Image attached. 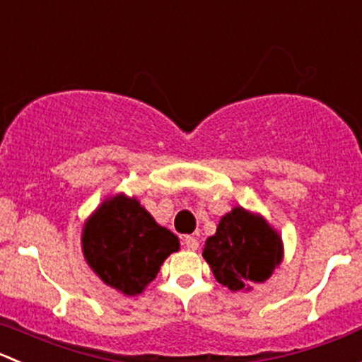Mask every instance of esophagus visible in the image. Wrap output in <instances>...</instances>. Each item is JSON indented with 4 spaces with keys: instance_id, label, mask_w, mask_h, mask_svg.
<instances>
[{
    "instance_id": "1",
    "label": "esophagus",
    "mask_w": 362,
    "mask_h": 362,
    "mask_svg": "<svg viewBox=\"0 0 362 362\" xmlns=\"http://www.w3.org/2000/svg\"><path fill=\"white\" fill-rule=\"evenodd\" d=\"M182 244H184L189 251H196V249L199 247L198 238L191 237V235H185V237H182Z\"/></svg>"
}]
</instances>
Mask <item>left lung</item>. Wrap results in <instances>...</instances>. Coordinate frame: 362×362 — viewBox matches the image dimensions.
I'll use <instances>...</instances> for the list:
<instances>
[{"mask_svg": "<svg viewBox=\"0 0 362 362\" xmlns=\"http://www.w3.org/2000/svg\"><path fill=\"white\" fill-rule=\"evenodd\" d=\"M281 237L265 219L235 206L206 238L203 258L221 285L233 292L263 283L281 263Z\"/></svg>", "mask_w": 362, "mask_h": 362, "instance_id": "obj_1", "label": "left lung"}]
</instances>
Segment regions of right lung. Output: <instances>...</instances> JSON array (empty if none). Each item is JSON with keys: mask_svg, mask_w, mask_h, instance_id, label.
Instances as JSON below:
<instances>
[{"mask_svg": "<svg viewBox=\"0 0 362 362\" xmlns=\"http://www.w3.org/2000/svg\"><path fill=\"white\" fill-rule=\"evenodd\" d=\"M178 245L177 235L124 194L103 203L83 230L86 262L106 285L127 296L141 293Z\"/></svg>", "mask_w": 362, "mask_h": 362, "instance_id": "right-lung-1", "label": "right lung"}]
</instances>
